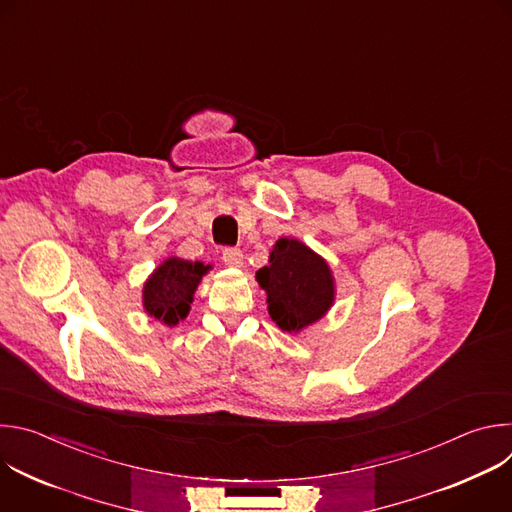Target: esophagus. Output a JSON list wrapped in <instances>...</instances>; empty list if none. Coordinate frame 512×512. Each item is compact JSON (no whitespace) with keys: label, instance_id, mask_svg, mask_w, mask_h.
Segmentation results:
<instances>
[{"label":"esophagus","instance_id":"34e87169","mask_svg":"<svg viewBox=\"0 0 512 512\" xmlns=\"http://www.w3.org/2000/svg\"><path fill=\"white\" fill-rule=\"evenodd\" d=\"M223 261L229 267H241L243 265V251L235 249V247H227V249H223Z\"/></svg>","mask_w":512,"mask_h":512}]
</instances>
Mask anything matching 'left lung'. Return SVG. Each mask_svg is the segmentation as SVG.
Listing matches in <instances>:
<instances>
[{
  "mask_svg": "<svg viewBox=\"0 0 512 512\" xmlns=\"http://www.w3.org/2000/svg\"><path fill=\"white\" fill-rule=\"evenodd\" d=\"M255 277L267 294L271 320L283 332H302L334 304L330 265L298 239L281 237L269 253V265Z\"/></svg>",
  "mask_w": 512,
  "mask_h": 512,
  "instance_id": "8db88e82",
  "label": "left lung"
}]
</instances>
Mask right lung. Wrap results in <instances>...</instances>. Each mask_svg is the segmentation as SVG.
<instances>
[{
  "instance_id": "obj_1",
  "label": "right lung",
  "mask_w": 512,
  "mask_h": 512,
  "mask_svg": "<svg viewBox=\"0 0 512 512\" xmlns=\"http://www.w3.org/2000/svg\"><path fill=\"white\" fill-rule=\"evenodd\" d=\"M210 269L200 261L166 259L143 283V310L166 326H176L188 316L194 291Z\"/></svg>"
}]
</instances>
